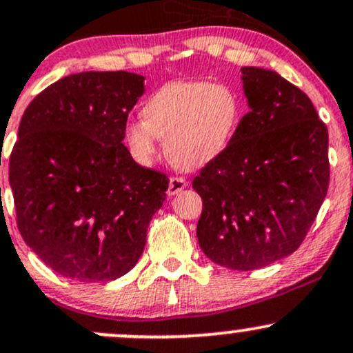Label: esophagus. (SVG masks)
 Masks as SVG:
<instances>
[{
  "label": "esophagus",
  "instance_id": "34e87169",
  "mask_svg": "<svg viewBox=\"0 0 353 353\" xmlns=\"http://www.w3.org/2000/svg\"><path fill=\"white\" fill-rule=\"evenodd\" d=\"M185 185H188V183H185V179H183V177H170L169 188H168V196L179 194Z\"/></svg>",
  "mask_w": 353,
  "mask_h": 353
}]
</instances>
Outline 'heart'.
Instances as JSON below:
<instances>
[{
  "label": "heart",
  "mask_w": 353,
  "mask_h": 353,
  "mask_svg": "<svg viewBox=\"0 0 353 353\" xmlns=\"http://www.w3.org/2000/svg\"><path fill=\"white\" fill-rule=\"evenodd\" d=\"M142 117L125 127L127 145L139 164H154L162 139L174 164L199 169L230 145L241 119V105L228 85L176 80L145 100Z\"/></svg>",
  "instance_id": "obj_1"
}]
</instances>
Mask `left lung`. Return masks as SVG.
<instances>
[{
	"mask_svg": "<svg viewBox=\"0 0 353 353\" xmlns=\"http://www.w3.org/2000/svg\"><path fill=\"white\" fill-rule=\"evenodd\" d=\"M250 112L201 170L197 241L224 268H265L298 250L327 196L328 130L307 94L259 67L241 68Z\"/></svg>",
	"mask_w": 353,
	"mask_h": 353,
	"instance_id": "obj_1",
	"label": "left lung"
}]
</instances>
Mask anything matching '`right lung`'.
<instances>
[{"label":"right lung","mask_w":353,"mask_h":353,"mask_svg":"<svg viewBox=\"0 0 353 353\" xmlns=\"http://www.w3.org/2000/svg\"><path fill=\"white\" fill-rule=\"evenodd\" d=\"M144 77L82 72L26 107L10 157L18 230L46 266L79 281L117 280L134 268L169 188L122 144Z\"/></svg>","instance_id":"obj_1"}]
</instances>
